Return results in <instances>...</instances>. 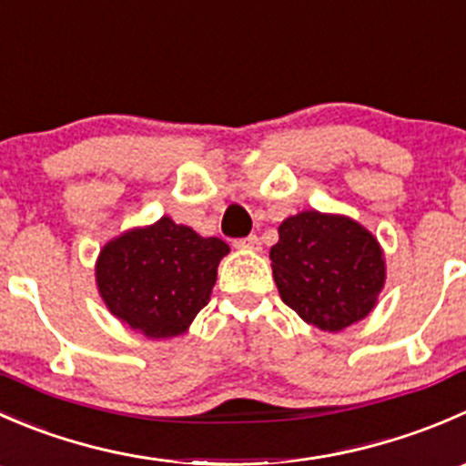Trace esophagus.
Here are the masks:
<instances>
[{"label":"esophagus","mask_w":466,"mask_h":466,"mask_svg":"<svg viewBox=\"0 0 466 466\" xmlns=\"http://www.w3.org/2000/svg\"><path fill=\"white\" fill-rule=\"evenodd\" d=\"M235 247H238V248H251V251H258V248H260V238H258V235H247V238L235 239Z\"/></svg>","instance_id":"obj_1"}]
</instances>
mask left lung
<instances>
[{"mask_svg": "<svg viewBox=\"0 0 466 466\" xmlns=\"http://www.w3.org/2000/svg\"><path fill=\"white\" fill-rule=\"evenodd\" d=\"M279 235L269 258L285 306L329 333L370 315L385 283L374 235L353 219L317 210L288 218Z\"/></svg>", "mask_w": 466, "mask_h": 466, "instance_id": "obj_1", "label": "left lung"}]
</instances>
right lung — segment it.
Wrapping results in <instances>:
<instances>
[{
    "label": "right lung",
    "instance_id": "obj_1",
    "mask_svg": "<svg viewBox=\"0 0 466 466\" xmlns=\"http://www.w3.org/2000/svg\"><path fill=\"white\" fill-rule=\"evenodd\" d=\"M227 253L224 239L201 238L190 227L160 218L101 248L96 285L108 310L133 330L174 338L208 303Z\"/></svg>",
    "mask_w": 466,
    "mask_h": 466
}]
</instances>
